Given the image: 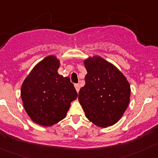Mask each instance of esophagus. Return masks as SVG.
<instances>
[{
  "label": "esophagus",
  "mask_w": 158,
  "mask_h": 158,
  "mask_svg": "<svg viewBox=\"0 0 158 158\" xmlns=\"http://www.w3.org/2000/svg\"><path fill=\"white\" fill-rule=\"evenodd\" d=\"M74 87H75V89H76L77 92L78 93V92H79V91H80V85H78V84H75Z\"/></svg>",
  "instance_id": "obj_1"
}]
</instances>
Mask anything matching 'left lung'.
<instances>
[{"label":"left lung","instance_id":"1","mask_svg":"<svg viewBox=\"0 0 158 158\" xmlns=\"http://www.w3.org/2000/svg\"><path fill=\"white\" fill-rule=\"evenodd\" d=\"M88 73L78 99L86 118L102 128L118 122L128 107L131 89L118 68L98 56L84 61Z\"/></svg>","mask_w":158,"mask_h":158}]
</instances>
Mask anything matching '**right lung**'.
Here are the masks:
<instances>
[{
	"label": "right lung",
	"mask_w": 158,
	"mask_h": 158,
	"mask_svg": "<svg viewBox=\"0 0 158 158\" xmlns=\"http://www.w3.org/2000/svg\"><path fill=\"white\" fill-rule=\"evenodd\" d=\"M59 60L48 56L37 63L23 81L21 98L31 120L52 126L64 119L77 93L70 79L58 73Z\"/></svg>",
	"instance_id": "obj_1"
}]
</instances>
